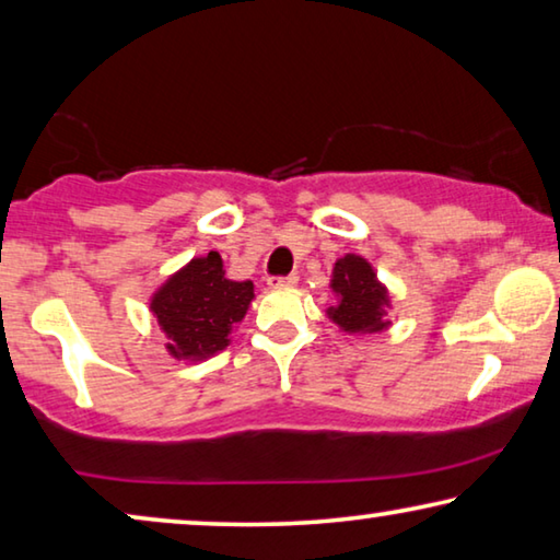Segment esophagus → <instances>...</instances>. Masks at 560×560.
Wrapping results in <instances>:
<instances>
[{
	"instance_id": "esophagus-1",
	"label": "esophagus",
	"mask_w": 560,
	"mask_h": 560,
	"mask_svg": "<svg viewBox=\"0 0 560 560\" xmlns=\"http://www.w3.org/2000/svg\"><path fill=\"white\" fill-rule=\"evenodd\" d=\"M296 281H299L296 273H287V277H271L269 279L271 287H294Z\"/></svg>"
}]
</instances>
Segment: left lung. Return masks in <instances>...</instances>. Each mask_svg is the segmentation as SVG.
<instances>
[{
    "mask_svg": "<svg viewBox=\"0 0 560 560\" xmlns=\"http://www.w3.org/2000/svg\"><path fill=\"white\" fill-rule=\"evenodd\" d=\"M331 289L336 291L334 306H328V318L349 334H378L388 326V291L376 279L366 259L346 254L334 266Z\"/></svg>",
    "mask_w": 560,
    "mask_h": 560,
    "instance_id": "8db88e82",
    "label": "left lung"
}]
</instances>
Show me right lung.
Listing matches in <instances>:
<instances>
[{"label":"right lung","instance_id":"1","mask_svg":"<svg viewBox=\"0 0 560 560\" xmlns=\"http://www.w3.org/2000/svg\"><path fill=\"white\" fill-rule=\"evenodd\" d=\"M254 299L252 281L224 277L217 252L191 259L152 296V312L168 336L174 359L203 361L226 349L229 334Z\"/></svg>","mask_w":560,"mask_h":560}]
</instances>
